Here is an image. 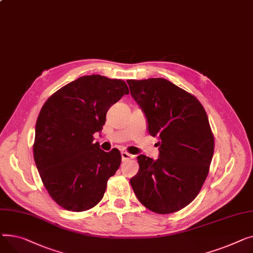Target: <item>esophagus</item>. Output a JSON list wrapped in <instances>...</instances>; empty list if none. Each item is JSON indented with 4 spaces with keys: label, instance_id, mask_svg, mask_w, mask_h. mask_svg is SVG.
Listing matches in <instances>:
<instances>
[{
    "label": "esophagus",
    "instance_id": "34e87169",
    "mask_svg": "<svg viewBox=\"0 0 253 253\" xmlns=\"http://www.w3.org/2000/svg\"><path fill=\"white\" fill-rule=\"evenodd\" d=\"M132 158H133V155H131L127 152H122V160L123 161H126V160H129Z\"/></svg>",
    "mask_w": 253,
    "mask_h": 253
}]
</instances>
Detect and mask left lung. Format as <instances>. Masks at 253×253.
<instances>
[{"label":"left lung","mask_w":253,"mask_h":253,"mask_svg":"<svg viewBox=\"0 0 253 253\" xmlns=\"http://www.w3.org/2000/svg\"><path fill=\"white\" fill-rule=\"evenodd\" d=\"M130 95L157 137L158 159L137 157L139 171L129 180L139 201L156 213L191 203L209 174L214 140L209 118L193 95L165 79L128 80Z\"/></svg>","instance_id":"1"}]
</instances>
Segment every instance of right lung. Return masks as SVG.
<instances>
[{
  "instance_id": "1",
  "label": "right lung",
  "mask_w": 253,
  "mask_h": 253,
  "mask_svg": "<svg viewBox=\"0 0 253 253\" xmlns=\"http://www.w3.org/2000/svg\"><path fill=\"white\" fill-rule=\"evenodd\" d=\"M122 80L84 76L54 93L43 104L36 125L34 158L52 199L70 211L98 204L107 181L118 169L122 155L93 143L108 109L127 95Z\"/></svg>"
}]
</instances>
